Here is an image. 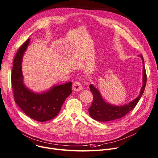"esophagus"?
I'll return each instance as SVG.
<instances>
[{
  "label": "esophagus",
  "mask_w": 158,
  "mask_h": 158,
  "mask_svg": "<svg viewBox=\"0 0 158 158\" xmlns=\"http://www.w3.org/2000/svg\"><path fill=\"white\" fill-rule=\"evenodd\" d=\"M82 89V86L81 84L79 82H76L73 84L72 89L74 91H79Z\"/></svg>",
  "instance_id": "esophagus-1"
}]
</instances>
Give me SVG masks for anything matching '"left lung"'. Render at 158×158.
<instances>
[{
  "mask_svg": "<svg viewBox=\"0 0 158 158\" xmlns=\"http://www.w3.org/2000/svg\"><path fill=\"white\" fill-rule=\"evenodd\" d=\"M142 59L143 64L142 70V86L141 88L139 96L131 101L128 103H126L123 106H114L110 104L102 98L98 89L92 84L89 85L90 91H91L93 96V101L91 107L89 108V114L90 116L94 120L107 122L116 120L124 117L126 114H127L130 111L135 108L136 105L137 104L139 100L143 93L146 81L147 76L145 69L144 67V60L142 55H139Z\"/></svg>",
  "mask_w": 158,
  "mask_h": 158,
  "instance_id": "left-lung-1",
  "label": "left lung"
}]
</instances>
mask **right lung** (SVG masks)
I'll return each instance as SVG.
<instances>
[{"label":"right lung","instance_id":"obj_1","mask_svg":"<svg viewBox=\"0 0 158 158\" xmlns=\"http://www.w3.org/2000/svg\"><path fill=\"white\" fill-rule=\"evenodd\" d=\"M30 39L18 49L13 61L11 74L15 101L30 118L39 122L49 121L59 113L63 103L72 93V82L54 85L49 89L36 93L24 84L22 60L30 43Z\"/></svg>","mask_w":158,"mask_h":158}]
</instances>
